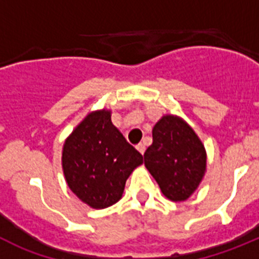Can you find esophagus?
<instances>
[{
	"label": "esophagus",
	"instance_id": "esophagus-1",
	"mask_svg": "<svg viewBox=\"0 0 259 259\" xmlns=\"http://www.w3.org/2000/svg\"><path fill=\"white\" fill-rule=\"evenodd\" d=\"M136 148H137V150H139V152L141 153V154H144V152H145V144L140 143V144H139V145L136 146Z\"/></svg>",
	"mask_w": 259,
	"mask_h": 259
}]
</instances>
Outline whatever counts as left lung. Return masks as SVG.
<instances>
[{"label":"left lung","instance_id":"8db88e82","mask_svg":"<svg viewBox=\"0 0 259 259\" xmlns=\"http://www.w3.org/2000/svg\"><path fill=\"white\" fill-rule=\"evenodd\" d=\"M145 167L171 201H185L206 170L203 144L182 118L162 116L153 127V144L144 154Z\"/></svg>","mask_w":259,"mask_h":259}]
</instances>
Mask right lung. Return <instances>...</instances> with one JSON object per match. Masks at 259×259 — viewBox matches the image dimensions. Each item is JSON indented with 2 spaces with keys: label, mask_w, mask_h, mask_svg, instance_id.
Segmentation results:
<instances>
[{
  "label": "right lung",
  "mask_w": 259,
  "mask_h": 259,
  "mask_svg": "<svg viewBox=\"0 0 259 259\" xmlns=\"http://www.w3.org/2000/svg\"><path fill=\"white\" fill-rule=\"evenodd\" d=\"M143 155L111 123L109 110L88 114L66 139L62 167L68 187L93 209H105L122 198L125 180Z\"/></svg>",
  "instance_id": "add662e5"
}]
</instances>
